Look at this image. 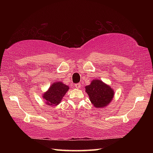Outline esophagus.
<instances>
[{"label": "esophagus", "instance_id": "34e87169", "mask_svg": "<svg viewBox=\"0 0 153 153\" xmlns=\"http://www.w3.org/2000/svg\"><path fill=\"white\" fill-rule=\"evenodd\" d=\"M75 87H76V88L79 89V88H80V87H81V84H75Z\"/></svg>", "mask_w": 153, "mask_h": 153}]
</instances>
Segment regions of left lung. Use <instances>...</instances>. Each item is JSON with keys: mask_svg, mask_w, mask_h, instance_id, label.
<instances>
[{"mask_svg": "<svg viewBox=\"0 0 153 153\" xmlns=\"http://www.w3.org/2000/svg\"><path fill=\"white\" fill-rule=\"evenodd\" d=\"M85 88L92 104L97 108H104L108 106L115 93L110 86L100 79H93Z\"/></svg>", "mask_w": 153, "mask_h": 153, "instance_id": "obj_1", "label": "left lung"}]
</instances>
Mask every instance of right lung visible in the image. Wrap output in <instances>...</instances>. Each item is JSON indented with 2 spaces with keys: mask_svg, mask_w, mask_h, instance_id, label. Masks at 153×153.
Listing matches in <instances>:
<instances>
[{
  "mask_svg": "<svg viewBox=\"0 0 153 153\" xmlns=\"http://www.w3.org/2000/svg\"><path fill=\"white\" fill-rule=\"evenodd\" d=\"M69 87L61 82L53 83L48 90L43 94L46 104L49 106H56L61 102L62 98L68 91Z\"/></svg>",
  "mask_w": 153,
  "mask_h": 153,
  "instance_id": "obj_1",
  "label": "right lung"
}]
</instances>
